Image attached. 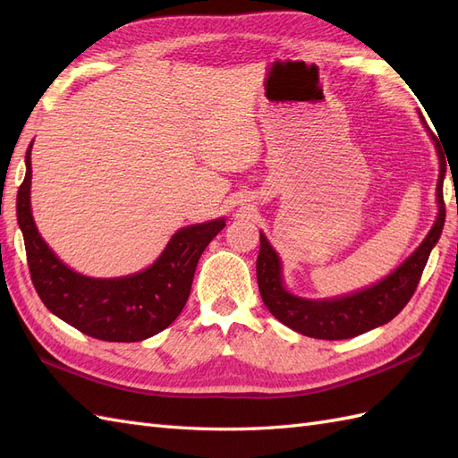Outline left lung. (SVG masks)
Instances as JSON below:
<instances>
[{
	"label": "left lung",
	"instance_id": "left-lung-1",
	"mask_svg": "<svg viewBox=\"0 0 458 458\" xmlns=\"http://www.w3.org/2000/svg\"><path fill=\"white\" fill-rule=\"evenodd\" d=\"M432 140L439 157L437 219L417 250L380 283L365 290H359L355 294L335 300L315 301L298 298L284 288L281 276V259L266 239V234L259 233V254L256 261L258 286L263 303L275 315V318H279L283 325L300 332L303 336L321 340H345L386 325L407 306V301L412 298L414 290L419 286L429 252H432V248L439 241L443 224H445L443 177H445L447 162L445 157H443V150L436 140V135H432Z\"/></svg>",
	"mask_w": 458,
	"mask_h": 458
}]
</instances>
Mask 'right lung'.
Here are the masks:
<instances>
[{"instance_id":"obj_1","label":"right lung","mask_w":458,"mask_h":458,"mask_svg":"<svg viewBox=\"0 0 458 458\" xmlns=\"http://www.w3.org/2000/svg\"><path fill=\"white\" fill-rule=\"evenodd\" d=\"M30 152L32 143L26 150L17 219L32 283L46 308L84 335L105 342H141L168 328L185 308L204 248L225 227V219L179 229L160 258L141 273L91 279L64 266L39 237L30 210Z\"/></svg>"}]
</instances>
